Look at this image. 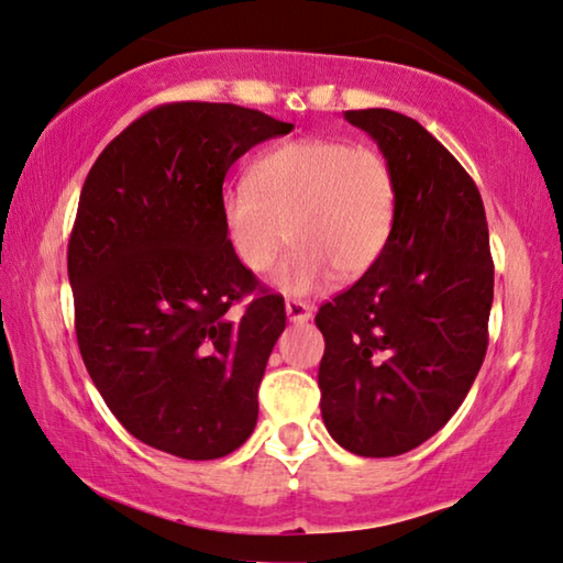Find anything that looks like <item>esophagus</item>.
Wrapping results in <instances>:
<instances>
[{
  "label": "esophagus",
  "mask_w": 563,
  "mask_h": 563,
  "mask_svg": "<svg viewBox=\"0 0 563 563\" xmlns=\"http://www.w3.org/2000/svg\"><path fill=\"white\" fill-rule=\"evenodd\" d=\"M284 309H287L289 322H307L309 317H312V307H309L307 301H299V299H287Z\"/></svg>",
  "instance_id": "esophagus-1"
}]
</instances>
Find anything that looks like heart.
Here are the masks:
<instances>
[{
	"label": "heart",
	"mask_w": 563,
	"mask_h": 563,
	"mask_svg": "<svg viewBox=\"0 0 563 563\" xmlns=\"http://www.w3.org/2000/svg\"><path fill=\"white\" fill-rule=\"evenodd\" d=\"M398 190L386 154L371 144L332 136H301L268 146L249 180L225 187L221 213L239 262L276 272L284 295H312L340 274L357 279L378 264L396 225Z\"/></svg>",
	"instance_id": "heart-1"
}]
</instances>
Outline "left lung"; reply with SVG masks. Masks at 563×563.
<instances>
[{"label": "left lung", "instance_id": "left-lung-1", "mask_svg": "<svg viewBox=\"0 0 563 563\" xmlns=\"http://www.w3.org/2000/svg\"><path fill=\"white\" fill-rule=\"evenodd\" d=\"M386 154L398 210L378 264L320 307L322 419L361 457H396L434 437L487 350L493 256L483 198L450 152L404 113L345 111Z\"/></svg>", "mask_w": 563, "mask_h": 563}]
</instances>
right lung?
<instances>
[{
	"mask_svg": "<svg viewBox=\"0 0 563 563\" xmlns=\"http://www.w3.org/2000/svg\"><path fill=\"white\" fill-rule=\"evenodd\" d=\"M291 129L235 103H165L86 177L68 243L78 347L113 417L154 450L218 460L256 427L287 312L233 254L223 180L251 146Z\"/></svg>",
	"mask_w": 563,
	"mask_h": 563,
	"instance_id": "right-lung-1",
	"label": "right lung"
}]
</instances>
